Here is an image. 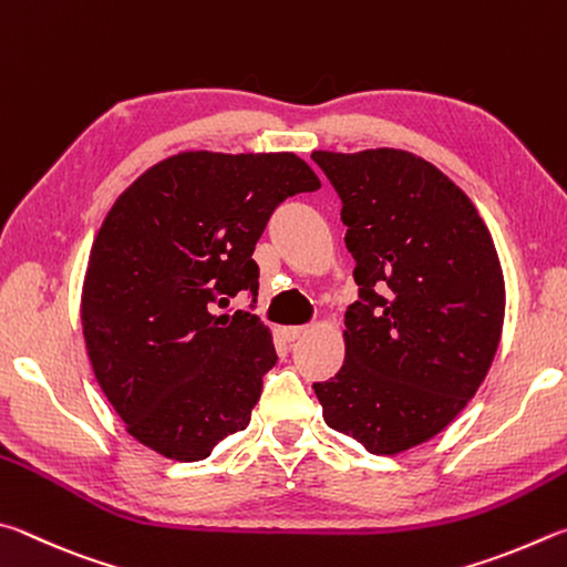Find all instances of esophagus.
Returning <instances> with one entry per match:
<instances>
[{
  "label": "esophagus",
  "instance_id": "obj_1",
  "mask_svg": "<svg viewBox=\"0 0 567 567\" xmlns=\"http://www.w3.org/2000/svg\"><path fill=\"white\" fill-rule=\"evenodd\" d=\"M306 331H309V329H306V326H289V329H284V336L289 341H299Z\"/></svg>",
  "mask_w": 567,
  "mask_h": 567
}]
</instances>
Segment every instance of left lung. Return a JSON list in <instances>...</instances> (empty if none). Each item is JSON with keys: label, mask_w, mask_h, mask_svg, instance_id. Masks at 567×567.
Masks as SVG:
<instances>
[{"label": "left lung", "mask_w": 567, "mask_h": 567, "mask_svg": "<svg viewBox=\"0 0 567 567\" xmlns=\"http://www.w3.org/2000/svg\"><path fill=\"white\" fill-rule=\"evenodd\" d=\"M341 198L359 301L346 361L313 383L329 429L375 455L441 433L498 351L505 284L488 226L449 176L401 148L313 152Z\"/></svg>", "instance_id": "8db88e82"}]
</instances>
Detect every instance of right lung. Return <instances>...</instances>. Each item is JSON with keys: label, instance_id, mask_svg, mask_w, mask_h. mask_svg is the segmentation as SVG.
Instances as JSON below:
<instances>
[{"label": "right lung", "instance_id": "add662e5", "mask_svg": "<svg viewBox=\"0 0 567 567\" xmlns=\"http://www.w3.org/2000/svg\"><path fill=\"white\" fill-rule=\"evenodd\" d=\"M316 188L289 152H182L109 208L84 276V341L96 383L146 449L204 461L251 421L278 355L256 313L226 306L246 291L254 309L256 241L278 204Z\"/></svg>", "mask_w": 567, "mask_h": 567}]
</instances>
